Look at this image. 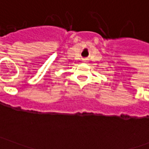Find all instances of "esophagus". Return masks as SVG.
Segmentation results:
<instances>
[{"label": "esophagus", "mask_w": 149, "mask_h": 149, "mask_svg": "<svg viewBox=\"0 0 149 149\" xmlns=\"http://www.w3.org/2000/svg\"><path fill=\"white\" fill-rule=\"evenodd\" d=\"M86 60H85V59H84L83 61H84V62H86Z\"/></svg>", "instance_id": "1"}]
</instances>
